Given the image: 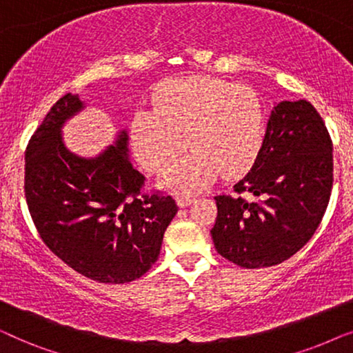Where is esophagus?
<instances>
[{"mask_svg":"<svg viewBox=\"0 0 353 353\" xmlns=\"http://www.w3.org/2000/svg\"><path fill=\"white\" fill-rule=\"evenodd\" d=\"M191 197L190 196H185V194H180V196H176V202H178V205L180 207H186V205H190L191 204Z\"/></svg>","mask_w":353,"mask_h":353,"instance_id":"obj_1","label":"esophagus"}]
</instances>
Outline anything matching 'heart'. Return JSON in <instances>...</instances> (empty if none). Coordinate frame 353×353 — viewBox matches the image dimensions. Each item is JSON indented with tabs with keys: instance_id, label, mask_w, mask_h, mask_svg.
Listing matches in <instances>:
<instances>
[{
	"instance_id": "b5f03b06",
	"label": "heart",
	"mask_w": 353,
	"mask_h": 353,
	"mask_svg": "<svg viewBox=\"0 0 353 353\" xmlns=\"http://www.w3.org/2000/svg\"><path fill=\"white\" fill-rule=\"evenodd\" d=\"M154 109H138L132 119L134 154L148 172H163L162 185L194 192L216 176L248 170L263 144L267 115L260 94L248 85L210 75H186L162 81Z\"/></svg>"
}]
</instances>
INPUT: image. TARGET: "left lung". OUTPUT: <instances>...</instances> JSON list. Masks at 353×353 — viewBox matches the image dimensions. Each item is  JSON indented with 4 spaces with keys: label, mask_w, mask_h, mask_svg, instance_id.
Listing matches in <instances>:
<instances>
[{
    "label": "left lung",
    "mask_w": 353,
    "mask_h": 353,
    "mask_svg": "<svg viewBox=\"0 0 353 353\" xmlns=\"http://www.w3.org/2000/svg\"><path fill=\"white\" fill-rule=\"evenodd\" d=\"M331 190L332 141L321 115L305 99L283 101L234 194L215 196L216 252L243 268L284 262L316 231ZM244 192L256 199L245 200Z\"/></svg>",
    "instance_id": "obj_1"
}]
</instances>
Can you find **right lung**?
<instances>
[{
    "instance_id": "1",
    "label": "right lung",
    "mask_w": 353,
    "mask_h": 353,
    "mask_svg": "<svg viewBox=\"0 0 353 353\" xmlns=\"http://www.w3.org/2000/svg\"><path fill=\"white\" fill-rule=\"evenodd\" d=\"M83 108L67 93L50 109L26 149V199L38 234L77 273L105 284L141 278L156 262L178 212L172 196L143 192L128 159L127 132L94 159L72 154L61 128Z\"/></svg>"
}]
</instances>
